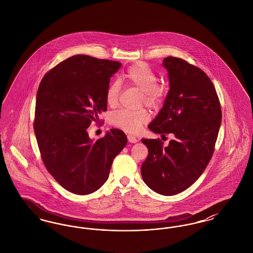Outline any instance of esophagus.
<instances>
[{
	"mask_svg": "<svg viewBox=\"0 0 253 253\" xmlns=\"http://www.w3.org/2000/svg\"><path fill=\"white\" fill-rule=\"evenodd\" d=\"M127 138H128V141L130 142V143H136L138 140L136 139V137H134L133 135H131V134H129L128 136H127Z\"/></svg>",
	"mask_w": 253,
	"mask_h": 253,
	"instance_id": "obj_1",
	"label": "esophagus"
}]
</instances>
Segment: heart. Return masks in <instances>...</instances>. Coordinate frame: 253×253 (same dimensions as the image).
Here are the masks:
<instances>
[{
	"instance_id": "obj_1",
	"label": "heart",
	"mask_w": 253,
	"mask_h": 253,
	"mask_svg": "<svg viewBox=\"0 0 253 253\" xmlns=\"http://www.w3.org/2000/svg\"><path fill=\"white\" fill-rule=\"evenodd\" d=\"M122 79L127 84L141 92V102H144L150 108L159 109L163 105L167 89L157 84V74L148 64L141 61L132 64L122 76ZM121 91V84L118 81H114L108 85L105 97L109 106L115 107L117 105ZM149 121L150 114L145 109L137 111L121 110L111 118V123L114 126L132 133L138 132Z\"/></svg>"
}]
</instances>
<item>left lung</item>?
<instances>
[{
  "label": "left lung",
  "mask_w": 253,
  "mask_h": 253,
  "mask_svg": "<svg viewBox=\"0 0 253 253\" xmlns=\"http://www.w3.org/2000/svg\"><path fill=\"white\" fill-rule=\"evenodd\" d=\"M169 90L149 129L174 138H142L149 155L141 166L146 185L162 195H174L191 187L212 157L222 120L216 90L200 68L175 57L163 60Z\"/></svg>",
  "instance_id": "obj_1"
}]
</instances>
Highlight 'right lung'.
<instances>
[{
  "label": "right lung",
  "instance_id": "add662e5",
  "mask_svg": "<svg viewBox=\"0 0 253 253\" xmlns=\"http://www.w3.org/2000/svg\"><path fill=\"white\" fill-rule=\"evenodd\" d=\"M121 66L119 61L76 55L46 73L39 86L33 126L41 157L55 180L71 193L98 190L127 144L119 129L96 141L87 132L107 110L110 78Z\"/></svg>",
  "mask_w": 253,
  "mask_h": 253
}]
</instances>
